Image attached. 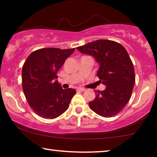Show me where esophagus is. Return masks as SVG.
Segmentation results:
<instances>
[{
	"label": "esophagus",
	"mask_w": 157,
	"mask_h": 157,
	"mask_svg": "<svg viewBox=\"0 0 157 157\" xmlns=\"http://www.w3.org/2000/svg\"><path fill=\"white\" fill-rule=\"evenodd\" d=\"M76 91H81V92H83V91H85V89H82V88H78V89H76Z\"/></svg>",
	"instance_id": "34e87169"
}]
</instances>
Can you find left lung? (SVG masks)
<instances>
[{
  "mask_svg": "<svg viewBox=\"0 0 157 157\" xmlns=\"http://www.w3.org/2000/svg\"><path fill=\"white\" fill-rule=\"evenodd\" d=\"M76 49L95 58L100 66L97 76L106 86L96 91L90 109L103 117L119 113L129 101L135 83L134 65L125 48L113 40L101 39Z\"/></svg>",
  "mask_w": 157,
  "mask_h": 157,
  "instance_id": "left-lung-1",
  "label": "left lung"
}]
</instances>
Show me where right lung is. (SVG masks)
Here are the masks:
<instances>
[{"instance_id":"add662e5","label":"right lung","mask_w":157,"mask_h":157,"mask_svg":"<svg viewBox=\"0 0 157 157\" xmlns=\"http://www.w3.org/2000/svg\"><path fill=\"white\" fill-rule=\"evenodd\" d=\"M74 50L40 48L32 52L23 64V92L29 106L40 117L55 119L69 106L76 90L63 89L56 78L59 70Z\"/></svg>"}]
</instances>
